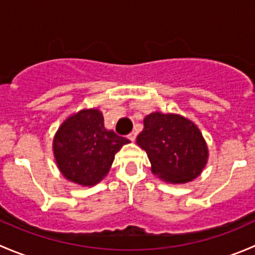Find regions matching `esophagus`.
Wrapping results in <instances>:
<instances>
[{
	"mask_svg": "<svg viewBox=\"0 0 255 255\" xmlns=\"http://www.w3.org/2000/svg\"><path fill=\"white\" fill-rule=\"evenodd\" d=\"M128 138H129V139L132 140V142H134L135 138H137V133H135V132L129 133V134H128Z\"/></svg>",
	"mask_w": 255,
	"mask_h": 255,
	"instance_id": "esophagus-1",
	"label": "esophagus"
}]
</instances>
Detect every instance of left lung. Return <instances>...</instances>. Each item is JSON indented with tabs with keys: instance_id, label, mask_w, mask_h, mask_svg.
<instances>
[{
	"instance_id": "8db88e82",
	"label": "left lung",
	"mask_w": 255,
	"mask_h": 255,
	"mask_svg": "<svg viewBox=\"0 0 255 255\" xmlns=\"http://www.w3.org/2000/svg\"><path fill=\"white\" fill-rule=\"evenodd\" d=\"M137 143L148 154L153 173L171 184L191 181L207 163L208 150L201 132L181 116L148 115Z\"/></svg>"
}]
</instances>
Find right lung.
Returning a JSON list of instances; mask_svg holds the SVG:
<instances>
[{"label": "right lung", "instance_id": "right-lung-1", "mask_svg": "<svg viewBox=\"0 0 255 255\" xmlns=\"http://www.w3.org/2000/svg\"><path fill=\"white\" fill-rule=\"evenodd\" d=\"M127 143V138L105 129L104 116L94 109L69 117L56 132L53 149L66 179L91 186L109 173L115 154Z\"/></svg>", "mask_w": 255, "mask_h": 255}]
</instances>
